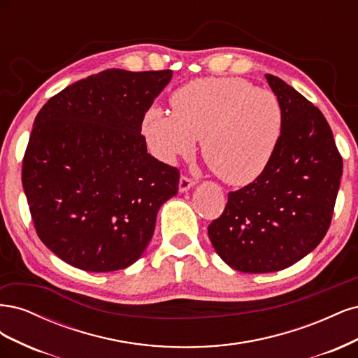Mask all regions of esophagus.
<instances>
[{
	"label": "esophagus",
	"mask_w": 358,
	"mask_h": 358,
	"mask_svg": "<svg viewBox=\"0 0 358 358\" xmlns=\"http://www.w3.org/2000/svg\"><path fill=\"white\" fill-rule=\"evenodd\" d=\"M194 185H196V180L188 178V176H185V175L180 176V179H179V191H180V192L188 191V189L192 188Z\"/></svg>",
	"instance_id": "obj_1"
}]
</instances>
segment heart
I'll return each mask as SVG.
<instances>
[{"instance_id": "heart-1", "label": "heart", "mask_w": 358, "mask_h": 358, "mask_svg": "<svg viewBox=\"0 0 358 358\" xmlns=\"http://www.w3.org/2000/svg\"><path fill=\"white\" fill-rule=\"evenodd\" d=\"M171 115L150 107L142 133L166 162L191 157L197 138L210 170L229 185L257 180L272 162L284 134L282 101L241 78L196 79L170 96Z\"/></svg>"}]
</instances>
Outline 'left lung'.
<instances>
[{"mask_svg": "<svg viewBox=\"0 0 358 358\" xmlns=\"http://www.w3.org/2000/svg\"><path fill=\"white\" fill-rule=\"evenodd\" d=\"M266 79L284 106L282 138L267 170L231 191L222 215L208 227L216 254L245 273L278 272L320 245L343 167L318 107L276 76Z\"/></svg>", "mask_w": 358, "mask_h": 358, "instance_id": "1", "label": "left lung"}]
</instances>
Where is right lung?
<instances>
[{
	"instance_id": "right-lung-1",
	"label": "right lung",
	"mask_w": 358,
	"mask_h": 358,
	"mask_svg": "<svg viewBox=\"0 0 358 358\" xmlns=\"http://www.w3.org/2000/svg\"><path fill=\"white\" fill-rule=\"evenodd\" d=\"M171 70L109 69L41 107L24 155L22 185L40 241L86 272L142 257L179 170L148 154L142 121Z\"/></svg>"
}]
</instances>
